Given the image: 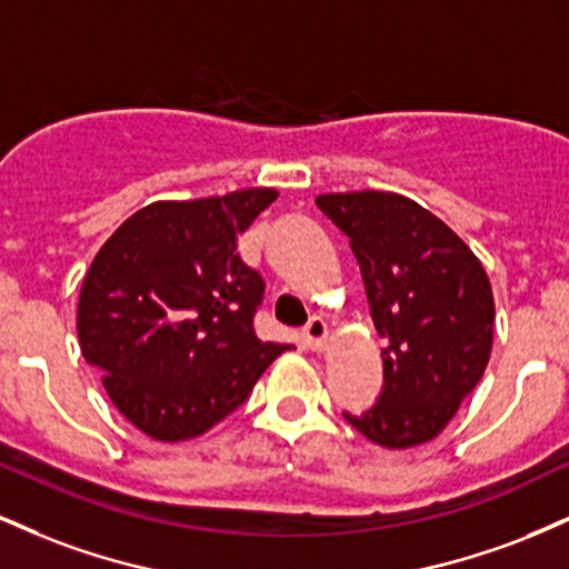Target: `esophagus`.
<instances>
[{
    "instance_id": "obj_1",
    "label": "esophagus",
    "mask_w": 569,
    "mask_h": 569,
    "mask_svg": "<svg viewBox=\"0 0 569 569\" xmlns=\"http://www.w3.org/2000/svg\"><path fill=\"white\" fill-rule=\"evenodd\" d=\"M326 339H329V326H326V321H321V318H312V321L302 329V342L307 350L321 352Z\"/></svg>"
}]
</instances>
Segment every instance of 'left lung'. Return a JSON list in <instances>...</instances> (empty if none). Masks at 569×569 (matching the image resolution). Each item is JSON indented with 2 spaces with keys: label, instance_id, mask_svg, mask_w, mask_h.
Segmentation results:
<instances>
[{
  "label": "left lung",
  "instance_id": "obj_1",
  "mask_svg": "<svg viewBox=\"0 0 569 569\" xmlns=\"http://www.w3.org/2000/svg\"><path fill=\"white\" fill-rule=\"evenodd\" d=\"M316 206L350 238L382 350V393L350 415L358 433L388 449L426 443L447 428L492 352V286L457 234L393 192H335Z\"/></svg>",
  "mask_w": 569,
  "mask_h": 569
}]
</instances>
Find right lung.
<instances>
[{"label": "right lung", "instance_id": "add662e5", "mask_svg": "<svg viewBox=\"0 0 569 569\" xmlns=\"http://www.w3.org/2000/svg\"><path fill=\"white\" fill-rule=\"evenodd\" d=\"M276 198V189L253 187L152 202L96 253L77 305L80 348L141 433H206L289 350L253 331L264 280L234 246Z\"/></svg>", "mask_w": 569, "mask_h": 569}]
</instances>
